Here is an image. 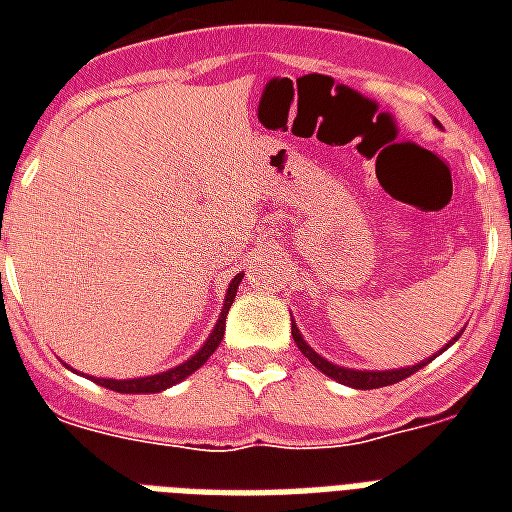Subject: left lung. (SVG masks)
<instances>
[{
	"label": "left lung",
	"mask_w": 512,
	"mask_h": 512,
	"mask_svg": "<svg viewBox=\"0 0 512 512\" xmlns=\"http://www.w3.org/2000/svg\"><path fill=\"white\" fill-rule=\"evenodd\" d=\"M460 335H454L452 340H449V345L460 340ZM292 340L297 342L300 353H303V356L308 358V361H311V364L316 366L321 374H327L329 380H337L340 385H348V388H356V390H372V388H385V385H396V382L406 380L409 374L420 372L422 366H428L430 361L438 356V353H444V350L449 348V345H444V350H438L436 356L422 358V361H417V364H412V366H401V369H382L380 372V369H350V366H340V364H332V361H327V358L319 356V353H316V350H313L311 345L303 340V335H300V329H297L295 319H292Z\"/></svg>",
	"instance_id": "1"
}]
</instances>
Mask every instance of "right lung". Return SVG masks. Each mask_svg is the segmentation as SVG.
I'll return each mask as SVG.
<instances>
[{
	"mask_svg": "<svg viewBox=\"0 0 512 512\" xmlns=\"http://www.w3.org/2000/svg\"><path fill=\"white\" fill-rule=\"evenodd\" d=\"M241 279H244V273H236V276L231 279V284H228V292H225L223 311H220V316H217L215 327H212L209 337L204 340V345H201V348L196 350V353H193L188 361L172 366V369H167V372L148 374V377H130V380H114V377H92V380L98 382V385H103V388L116 390V393H162V390L172 388V385H177V382H183L185 377H191V374L196 372V369H199V366L204 364V361H207L212 353H215L217 345H220V340H223L225 316H228V311H231L233 297H236V289H239ZM68 369H71V366H68ZM71 372H76V369H71Z\"/></svg>",
	"mask_w": 512,
	"mask_h": 512,
	"instance_id": "add662e5",
	"label": "right lung"
}]
</instances>
